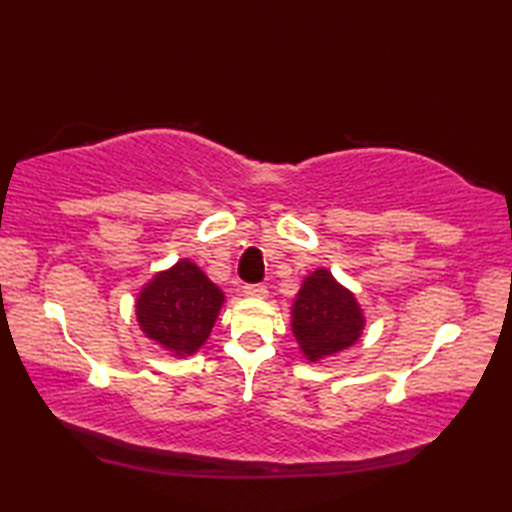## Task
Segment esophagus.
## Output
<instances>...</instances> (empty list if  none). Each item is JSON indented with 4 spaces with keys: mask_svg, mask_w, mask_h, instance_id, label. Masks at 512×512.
Instances as JSON below:
<instances>
[{
    "mask_svg": "<svg viewBox=\"0 0 512 512\" xmlns=\"http://www.w3.org/2000/svg\"><path fill=\"white\" fill-rule=\"evenodd\" d=\"M244 295L246 297H255V299H264L268 295V288L264 284H246L244 286Z\"/></svg>",
    "mask_w": 512,
    "mask_h": 512,
    "instance_id": "34e87169",
    "label": "esophagus"
}]
</instances>
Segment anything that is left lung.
<instances>
[{
  "instance_id": "left-lung-1",
  "label": "left lung",
  "mask_w": 512,
  "mask_h": 512,
  "mask_svg": "<svg viewBox=\"0 0 512 512\" xmlns=\"http://www.w3.org/2000/svg\"><path fill=\"white\" fill-rule=\"evenodd\" d=\"M363 323L354 295L336 284L328 270L319 268L306 277L292 308V332L308 361H319L356 343Z\"/></svg>"
}]
</instances>
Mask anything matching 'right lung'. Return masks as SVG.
<instances>
[{
  "label": "right lung",
  "instance_id": "add662e5",
  "mask_svg": "<svg viewBox=\"0 0 512 512\" xmlns=\"http://www.w3.org/2000/svg\"><path fill=\"white\" fill-rule=\"evenodd\" d=\"M222 301V290L189 259H182L143 288L136 314L149 339L184 356L209 339Z\"/></svg>",
  "mask_w": 512,
  "mask_h": 512
}]
</instances>
